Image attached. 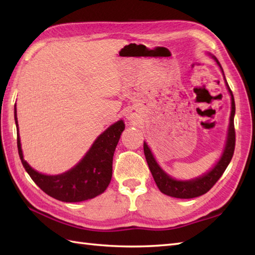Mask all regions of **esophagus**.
<instances>
[{
    "mask_svg": "<svg viewBox=\"0 0 255 255\" xmlns=\"http://www.w3.org/2000/svg\"><path fill=\"white\" fill-rule=\"evenodd\" d=\"M128 118H130V119H132V118H134V112H129L128 113Z\"/></svg>",
    "mask_w": 255,
    "mask_h": 255,
    "instance_id": "obj_1",
    "label": "esophagus"
}]
</instances>
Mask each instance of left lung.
<instances>
[{
  "label": "left lung",
  "instance_id": "8db88e82",
  "mask_svg": "<svg viewBox=\"0 0 255 255\" xmlns=\"http://www.w3.org/2000/svg\"><path fill=\"white\" fill-rule=\"evenodd\" d=\"M214 59L220 67V69L223 70L217 59L215 57ZM225 82L231 95V115H230V124H229V130H228V139H227L224 153L221 155L218 163L216 164L214 169L210 172H208L207 174H205L198 178H195V180H192V181H176L174 178H172L167 174H165L163 170H162L159 166V164L156 163V161L154 160L153 155L151 153L147 143L145 142L143 143V151H144L145 160H147V163L149 165V169L151 173H152V176L154 178L156 186L159 187L160 191L163 194L169 195L171 197H176V198L198 197L200 195H204L207 193L209 189L213 187L216 183H217V181L221 177V175L224 174L227 166L229 165L230 161L232 159V155H234V152H235V147H236V130H235V123H234L236 104H235L234 94H232V91L230 90L228 83H227L226 78H225Z\"/></svg>",
  "mask_w": 255,
  "mask_h": 255
}]
</instances>
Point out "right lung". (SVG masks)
<instances>
[{
  "label": "right lung",
  "mask_w": 255,
  "mask_h": 255,
  "mask_svg": "<svg viewBox=\"0 0 255 255\" xmlns=\"http://www.w3.org/2000/svg\"><path fill=\"white\" fill-rule=\"evenodd\" d=\"M16 106V105H15ZM15 123L18 130L15 107ZM125 129L123 121L115 123L95 140L89 152L73 169L59 175H45L28 165L23 158L17 133L18 154L31 180L49 196L66 203L83 202L96 197L107 188L113 175V156Z\"/></svg>",
  "instance_id": "obj_1"
}]
</instances>
